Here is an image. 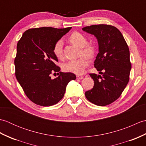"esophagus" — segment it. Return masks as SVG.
Masks as SVG:
<instances>
[{"label": "esophagus", "mask_w": 146, "mask_h": 146, "mask_svg": "<svg viewBox=\"0 0 146 146\" xmlns=\"http://www.w3.org/2000/svg\"><path fill=\"white\" fill-rule=\"evenodd\" d=\"M83 76L79 75H76V79H77V80H82V79H83Z\"/></svg>", "instance_id": "obj_1"}]
</instances>
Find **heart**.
Segmentation results:
<instances>
[{
    "mask_svg": "<svg viewBox=\"0 0 146 146\" xmlns=\"http://www.w3.org/2000/svg\"><path fill=\"white\" fill-rule=\"evenodd\" d=\"M70 41L80 48H82V54L83 56L78 60H71L63 64V70L66 72H70L75 74H82L89 64L88 58L86 56L92 58L95 52V49L92 45L87 44L88 41L82 34L78 32L72 33L69 37ZM63 43L61 40H59L55 43L53 48V52L55 56L59 60H63L64 53L63 50Z\"/></svg>",
    "mask_w": 146,
    "mask_h": 146,
    "instance_id": "heart-1",
    "label": "heart"
}]
</instances>
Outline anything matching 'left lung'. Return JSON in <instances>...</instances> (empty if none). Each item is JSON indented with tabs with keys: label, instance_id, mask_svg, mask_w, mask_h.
Returning <instances> with one entry per match:
<instances>
[{
	"label": "left lung",
	"instance_id": "left-lung-1",
	"mask_svg": "<svg viewBox=\"0 0 146 146\" xmlns=\"http://www.w3.org/2000/svg\"><path fill=\"white\" fill-rule=\"evenodd\" d=\"M82 30L97 39L98 53L94 66L102 75L90 74L94 86L85 92V97L92 104L105 106L119 98L129 81V49L122 33L114 26L99 24Z\"/></svg>",
	"mask_w": 146,
	"mask_h": 146
}]
</instances>
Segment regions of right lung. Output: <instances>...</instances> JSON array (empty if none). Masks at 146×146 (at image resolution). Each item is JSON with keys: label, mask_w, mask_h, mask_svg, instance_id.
I'll list each match as a JSON object with an SVG mask.
<instances>
[{"label": "right lung", "mask_w": 146, "mask_h": 146, "mask_svg": "<svg viewBox=\"0 0 146 146\" xmlns=\"http://www.w3.org/2000/svg\"><path fill=\"white\" fill-rule=\"evenodd\" d=\"M71 29H30L17 42L15 76L27 97L37 105L49 107L56 104L63 98L68 83L76 79L75 74L60 71L53 52L55 43ZM52 72H59L57 78H51Z\"/></svg>", "instance_id": "obj_1"}]
</instances>
